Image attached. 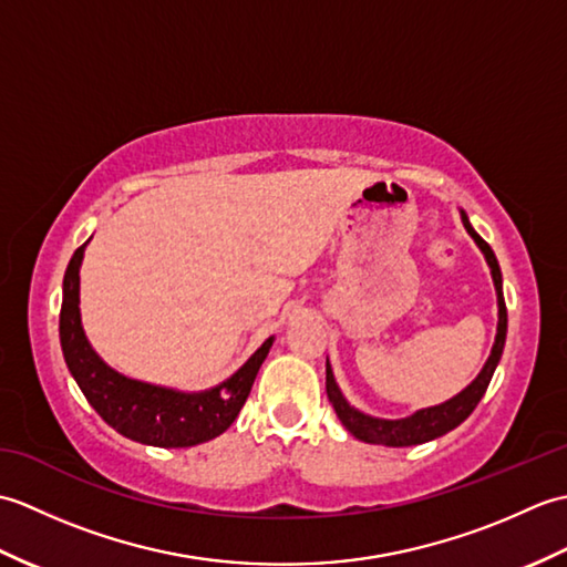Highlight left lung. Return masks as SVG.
I'll return each instance as SVG.
<instances>
[{
    "label": "left lung",
    "instance_id": "obj_1",
    "mask_svg": "<svg viewBox=\"0 0 567 567\" xmlns=\"http://www.w3.org/2000/svg\"><path fill=\"white\" fill-rule=\"evenodd\" d=\"M463 214V224L467 228V234L475 238V244L480 246V250L485 252L487 265L492 270V280H495V290H497V305H499V323H497V339L495 346H492V353L487 358V363L483 368V372L473 380V384L453 396V400L443 402L439 406H429L421 409L414 416L406 419H396V421H388V419H375L368 416L363 412H358L351 404L343 400V394L339 390V384L333 380L331 365L327 363V394L329 402L333 404L336 414H339L341 424L353 433L355 439L365 441V443H378V445H392V449H402V445H419L443 436L451 429L461 426L463 421L473 414V409L477 406V402L483 400V394L487 392V384L495 375V368L502 358L504 351V341H507V305H504V295H502V272H499V262L492 252L487 240L480 236L473 226H470L465 212Z\"/></svg>",
    "mask_w": 567,
    "mask_h": 567
}]
</instances>
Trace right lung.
<instances>
[{"instance_id": "right-lung-1", "label": "right lung", "mask_w": 567, "mask_h": 567, "mask_svg": "<svg viewBox=\"0 0 567 567\" xmlns=\"http://www.w3.org/2000/svg\"><path fill=\"white\" fill-rule=\"evenodd\" d=\"M84 246L87 244L75 250L65 270L60 346L72 378L94 412L122 436L158 449H187L219 436L244 409L272 339L265 341L234 378L209 392L185 394L118 375L92 351L80 323V262Z\"/></svg>"}]
</instances>
